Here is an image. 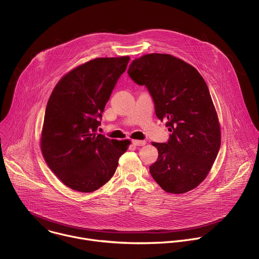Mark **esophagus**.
<instances>
[{
	"label": "esophagus",
	"mask_w": 259,
	"mask_h": 259,
	"mask_svg": "<svg viewBox=\"0 0 259 259\" xmlns=\"http://www.w3.org/2000/svg\"><path fill=\"white\" fill-rule=\"evenodd\" d=\"M145 141L144 140H132V144H134L135 146H142L145 145Z\"/></svg>",
	"instance_id": "1"
}]
</instances>
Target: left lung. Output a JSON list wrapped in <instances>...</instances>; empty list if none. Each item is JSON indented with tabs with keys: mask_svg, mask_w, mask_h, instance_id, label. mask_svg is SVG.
<instances>
[{
	"mask_svg": "<svg viewBox=\"0 0 259 259\" xmlns=\"http://www.w3.org/2000/svg\"><path fill=\"white\" fill-rule=\"evenodd\" d=\"M144 85L155 115L166 120L165 143L152 142L158 157L149 166L155 182L166 192L181 194L207 176L221 146V129L207 85L198 71L166 54H149L132 61L127 71Z\"/></svg>",
	"mask_w": 259,
	"mask_h": 259,
	"instance_id": "left-lung-1",
	"label": "left lung"
}]
</instances>
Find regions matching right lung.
Instances as JSON below:
<instances>
[{"mask_svg":"<svg viewBox=\"0 0 259 259\" xmlns=\"http://www.w3.org/2000/svg\"><path fill=\"white\" fill-rule=\"evenodd\" d=\"M129 57L99 58L66 74L54 89L45 114L41 151L68 187L93 192L115 174L129 140L98 134L102 114Z\"/></svg>","mask_w":259,"mask_h":259,"instance_id":"right-lung-1","label":"right lung"}]
</instances>
